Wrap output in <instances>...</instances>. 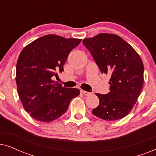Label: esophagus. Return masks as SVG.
Here are the masks:
<instances>
[{
	"mask_svg": "<svg viewBox=\"0 0 156 156\" xmlns=\"http://www.w3.org/2000/svg\"><path fill=\"white\" fill-rule=\"evenodd\" d=\"M81 92H82L84 96H90V95H91V92H88V91H84V90H81Z\"/></svg>",
	"mask_w": 156,
	"mask_h": 156,
	"instance_id": "34e87169",
	"label": "esophagus"
}]
</instances>
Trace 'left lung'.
Returning a JSON list of instances; mask_svg holds the SVG:
<instances>
[{
    "label": "left lung",
    "instance_id": "obj_1",
    "mask_svg": "<svg viewBox=\"0 0 156 156\" xmlns=\"http://www.w3.org/2000/svg\"><path fill=\"white\" fill-rule=\"evenodd\" d=\"M88 49L102 74H109V93H96L99 104L92 113L106 121H116L131 112L144 86V63L137 52L119 35L99 33L86 38Z\"/></svg>",
    "mask_w": 156,
    "mask_h": 156
}]
</instances>
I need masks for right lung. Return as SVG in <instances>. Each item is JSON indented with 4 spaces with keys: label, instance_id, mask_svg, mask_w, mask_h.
I'll use <instances>...</instances> for the list:
<instances>
[{
    "label": "right lung",
    "instance_id": "add662e5",
    "mask_svg": "<svg viewBox=\"0 0 156 156\" xmlns=\"http://www.w3.org/2000/svg\"><path fill=\"white\" fill-rule=\"evenodd\" d=\"M82 39L47 35L23 48L16 65L17 90L25 112L41 122H51L67 112L69 102L80 95L78 89L54 83L56 71H64L68 55Z\"/></svg>",
    "mask_w": 156,
    "mask_h": 156
}]
</instances>
